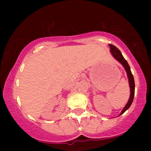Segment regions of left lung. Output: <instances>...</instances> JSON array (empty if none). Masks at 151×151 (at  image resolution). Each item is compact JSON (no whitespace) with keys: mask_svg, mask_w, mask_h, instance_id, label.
Here are the masks:
<instances>
[{"mask_svg":"<svg viewBox=\"0 0 151 151\" xmlns=\"http://www.w3.org/2000/svg\"><path fill=\"white\" fill-rule=\"evenodd\" d=\"M109 47H110V52L112 54V55L113 56L114 58L116 60H118L120 63L123 66L124 69L126 70V74H127L128 79H129V87H130V96H129V101H128L127 104H126V106L123 107V110L121 111V112L120 113L119 115H121L122 114L124 113L129 107L132 105V102H133L134 100V89H135V83H134V77L132 74V71H131L130 66H129L128 62L125 60V58H123L122 53L116 47H115L112 45H109Z\"/></svg>","mask_w":151,"mask_h":151,"instance_id":"left-lung-1","label":"left lung"}]
</instances>
